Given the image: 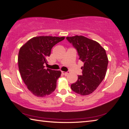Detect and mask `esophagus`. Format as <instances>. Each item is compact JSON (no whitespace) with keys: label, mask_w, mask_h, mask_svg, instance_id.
Here are the masks:
<instances>
[{"label":"esophagus","mask_w":129,"mask_h":129,"mask_svg":"<svg viewBox=\"0 0 129 129\" xmlns=\"http://www.w3.org/2000/svg\"><path fill=\"white\" fill-rule=\"evenodd\" d=\"M62 74H63V75H64L65 76H67L68 74H69V72H64V71H62Z\"/></svg>","instance_id":"obj_1"}]
</instances>
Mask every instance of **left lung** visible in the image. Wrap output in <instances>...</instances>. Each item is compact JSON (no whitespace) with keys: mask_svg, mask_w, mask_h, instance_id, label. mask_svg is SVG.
<instances>
[{"mask_svg":"<svg viewBox=\"0 0 129 129\" xmlns=\"http://www.w3.org/2000/svg\"><path fill=\"white\" fill-rule=\"evenodd\" d=\"M76 49L79 60L84 63L82 75L71 85V89L82 96L92 93L99 87L107 73L108 59L105 50L98 42L84 36L67 37Z\"/></svg>","mask_w":129,"mask_h":129,"instance_id":"left-lung-1","label":"left lung"}]
</instances>
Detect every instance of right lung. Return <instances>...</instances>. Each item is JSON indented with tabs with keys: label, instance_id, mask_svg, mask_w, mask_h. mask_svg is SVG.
Instances as JSON below:
<instances>
[{
	"label": "right lung",
	"instance_id": "right-lung-1",
	"mask_svg": "<svg viewBox=\"0 0 129 129\" xmlns=\"http://www.w3.org/2000/svg\"><path fill=\"white\" fill-rule=\"evenodd\" d=\"M64 37L38 36L33 37L21 47L18 66L21 78L31 93L37 97L48 96L55 91L61 71L45 69L47 59L54 45Z\"/></svg>",
	"mask_w": 129,
	"mask_h": 129
}]
</instances>
